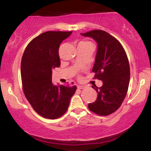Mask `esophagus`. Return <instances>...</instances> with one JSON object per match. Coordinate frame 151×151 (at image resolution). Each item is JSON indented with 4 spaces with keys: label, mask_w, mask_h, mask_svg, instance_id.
Listing matches in <instances>:
<instances>
[{
    "label": "esophagus",
    "mask_w": 151,
    "mask_h": 151,
    "mask_svg": "<svg viewBox=\"0 0 151 151\" xmlns=\"http://www.w3.org/2000/svg\"><path fill=\"white\" fill-rule=\"evenodd\" d=\"M86 87L85 86H77V88L79 90H83V89H84V88H85Z\"/></svg>",
    "instance_id": "1"
}]
</instances>
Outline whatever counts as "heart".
<instances>
[{
    "label": "heart",
    "instance_id": "heart-1",
    "mask_svg": "<svg viewBox=\"0 0 151 151\" xmlns=\"http://www.w3.org/2000/svg\"><path fill=\"white\" fill-rule=\"evenodd\" d=\"M80 43L85 44V45H92V43H90V41H82V42H81V43Z\"/></svg>",
    "mask_w": 151,
    "mask_h": 151
}]
</instances>
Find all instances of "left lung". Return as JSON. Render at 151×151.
<instances>
[{
	"label": "left lung",
	"instance_id": "1",
	"mask_svg": "<svg viewBox=\"0 0 151 151\" xmlns=\"http://www.w3.org/2000/svg\"><path fill=\"white\" fill-rule=\"evenodd\" d=\"M81 35L97 43L92 72L95 79L103 82L100 88L92 86L97 98L88 104V108L98 115L107 116L121 106L127 94L130 76L127 55L120 42L108 32L95 29Z\"/></svg>",
	"mask_w": 151,
	"mask_h": 151
}]
</instances>
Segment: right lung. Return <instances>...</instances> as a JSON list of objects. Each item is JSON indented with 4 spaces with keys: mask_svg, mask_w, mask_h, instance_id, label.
<instances>
[{
    "mask_svg": "<svg viewBox=\"0 0 151 151\" xmlns=\"http://www.w3.org/2000/svg\"><path fill=\"white\" fill-rule=\"evenodd\" d=\"M72 32L48 31L32 40L21 64L23 92L33 109L46 119H55L67 111L77 87L55 86L52 70L61 65L60 44Z\"/></svg>",
    "mask_w": 151,
    "mask_h": 151,
    "instance_id": "right-lung-1",
    "label": "right lung"
}]
</instances>
